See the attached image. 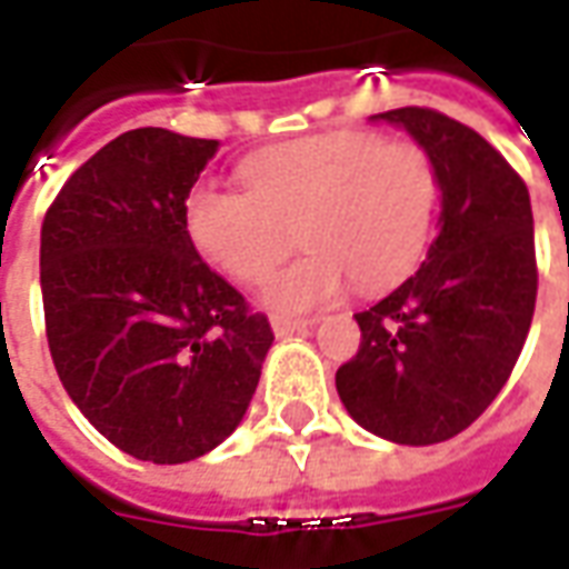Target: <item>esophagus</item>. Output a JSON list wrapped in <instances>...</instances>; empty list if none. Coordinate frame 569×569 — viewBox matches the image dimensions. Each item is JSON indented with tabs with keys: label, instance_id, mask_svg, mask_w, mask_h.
<instances>
[{
	"label": "esophagus",
	"instance_id": "1",
	"mask_svg": "<svg viewBox=\"0 0 569 569\" xmlns=\"http://www.w3.org/2000/svg\"><path fill=\"white\" fill-rule=\"evenodd\" d=\"M273 332L280 335H292V332H305L308 326H313V320H301V317H271Z\"/></svg>",
	"mask_w": 569,
	"mask_h": 569
}]
</instances>
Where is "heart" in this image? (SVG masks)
Segmentation results:
<instances>
[{
  "mask_svg": "<svg viewBox=\"0 0 569 569\" xmlns=\"http://www.w3.org/2000/svg\"><path fill=\"white\" fill-rule=\"evenodd\" d=\"M240 173L247 191L191 186L182 222L200 256L240 283L271 273L298 231L310 249L268 280L271 308L326 305L350 277L359 289H387L427 249L439 173L420 142L341 130L264 151Z\"/></svg>",
  "mask_w": 569,
  "mask_h": 569,
  "instance_id": "heart-1",
  "label": "heart"
}]
</instances>
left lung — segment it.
<instances>
[{
  "mask_svg": "<svg viewBox=\"0 0 569 569\" xmlns=\"http://www.w3.org/2000/svg\"><path fill=\"white\" fill-rule=\"evenodd\" d=\"M432 154L439 234L427 261L369 310L357 357L335 375L350 418L399 445L463 432L509 381L537 308L530 194L481 133L436 109H390Z\"/></svg>",
  "mask_w": 569,
  "mask_h": 569,
  "instance_id": "left-lung-1",
  "label": "left lung"
}]
</instances>
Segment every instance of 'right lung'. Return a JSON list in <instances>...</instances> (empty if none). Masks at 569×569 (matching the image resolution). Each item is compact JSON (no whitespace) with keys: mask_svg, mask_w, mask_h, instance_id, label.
Segmentation results:
<instances>
[{"mask_svg":"<svg viewBox=\"0 0 569 569\" xmlns=\"http://www.w3.org/2000/svg\"><path fill=\"white\" fill-rule=\"evenodd\" d=\"M216 149L128 130L69 176L42 222L57 375L97 432L149 463H186L228 439L273 341L268 317L210 271L182 222Z\"/></svg>","mask_w":569,"mask_h":569,"instance_id":"obj_1","label":"right lung"}]
</instances>
